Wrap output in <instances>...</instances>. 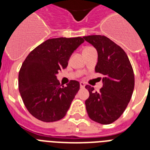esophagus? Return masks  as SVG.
<instances>
[{
    "instance_id": "obj_1",
    "label": "esophagus",
    "mask_w": 150,
    "mask_h": 150,
    "mask_svg": "<svg viewBox=\"0 0 150 150\" xmlns=\"http://www.w3.org/2000/svg\"><path fill=\"white\" fill-rule=\"evenodd\" d=\"M79 84H80V87H81V88H84L85 86H86V85H85L84 82H80Z\"/></svg>"
}]
</instances>
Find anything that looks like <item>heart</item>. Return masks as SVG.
I'll return each mask as SVG.
<instances>
[{"label":"heart","instance_id":"obj_1","mask_svg":"<svg viewBox=\"0 0 150 150\" xmlns=\"http://www.w3.org/2000/svg\"><path fill=\"white\" fill-rule=\"evenodd\" d=\"M89 48H92V47H86L83 49V51H84V50H88V49H89Z\"/></svg>","mask_w":150,"mask_h":150}]
</instances>
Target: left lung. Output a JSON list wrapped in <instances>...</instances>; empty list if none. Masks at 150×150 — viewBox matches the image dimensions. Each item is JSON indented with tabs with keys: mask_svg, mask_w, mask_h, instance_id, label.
<instances>
[{
	"mask_svg": "<svg viewBox=\"0 0 150 150\" xmlns=\"http://www.w3.org/2000/svg\"><path fill=\"white\" fill-rule=\"evenodd\" d=\"M83 38L97 50L95 71L104 76L100 92L86 86L89 93L85 103L87 114L93 121L109 125L121 117L132 98L135 86L132 66L125 50L107 36L93 35Z\"/></svg>",
	"mask_w": 150,
	"mask_h": 150,
	"instance_id": "left-lung-1",
	"label": "left lung"
}]
</instances>
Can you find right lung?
Segmentation results:
<instances>
[{
	"instance_id": "obj_1",
	"label": "right lung",
	"mask_w": 150,
	"mask_h": 150,
	"mask_svg": "<svg viewBox=\"0 0 150 150\" xmlns=\"http://www.w3.org/2000/svg\"><path fill=\"white\" fill-rule=\"evenodd\" d=\"M82 37L49 39L32 50L18 73V89L28 111L38 120L53 122L65 116L79 90V82L70 80L61 86L56 75L68 66Z\"/></svg>"
}]
</instances>
